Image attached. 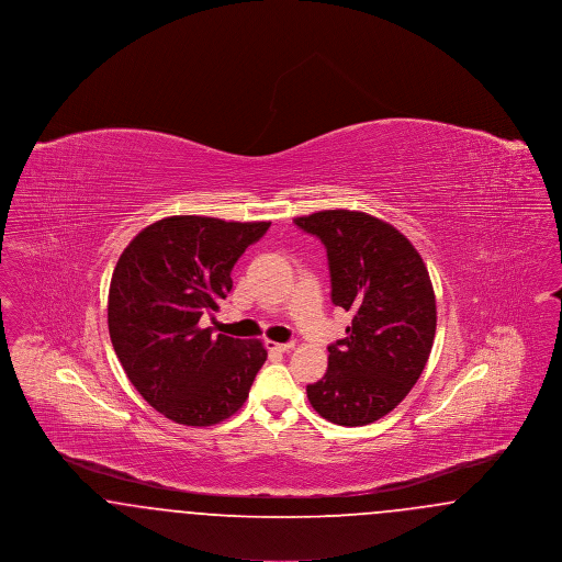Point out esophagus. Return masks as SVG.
Segmentation results:
<instances>
[{"mask_svg":"<svg viewBox=\"0 0 562 562\" xmlns=\"http://www.w3.org/2000/svg\"><path fill=\"white\" fill-rule=\"evenodd\" d=\"M269 351H278V353H284V351H291L294 348L293 344H276V341H268L266 344Z\"/></svg>","mask_w":562,"mask_h":562,"instance_id":"1","label":"esophagus"}]
</instances>
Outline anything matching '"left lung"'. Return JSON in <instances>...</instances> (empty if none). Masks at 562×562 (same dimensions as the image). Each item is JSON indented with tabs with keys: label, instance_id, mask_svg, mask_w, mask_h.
<instances>
[{
	"label": "left lung",
	"instance_id": "obj_1",
	"mask_svg": "<svg viewBox=\"0 0 562 562\" xmlns=\"http://www.w3.org/2000/svg\"><path fill=\"white\" fill-rule=\"evenodd\" d=\"M294 225L321 238L330 299L353 312L307 398L330 424L369 426L394 411L426 369L436 335L428 268L396 227L371 214L321 211Z\"/></svg>",
	"mask_w": 562,
	"mask_h": 562
}]
</instances>
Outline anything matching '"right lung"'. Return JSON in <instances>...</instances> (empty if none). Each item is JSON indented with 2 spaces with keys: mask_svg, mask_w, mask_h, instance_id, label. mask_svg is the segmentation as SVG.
<instances>
[{
  "mask_svg": "<svg viewBox=\"0 0 562 562\" xmlns=\"http://www.w3.org/2000/svg\"><path fill=\"white\" fill-rule=\"evenodd\" d=\"M268 229V221L166 216L136 234L117 259L109 337L136 392L164 417L206 428L248 398L268 349L259 339L213 335L202 318L218 312L236 261Z\"/></svg>",
  "mask_w": 562,
  "mask_h": 562,
  "instance_id": "1",
  "label": "right lung"
}]
</instances>
